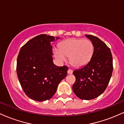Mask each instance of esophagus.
<instances>
[{
    "mask_svg": "<svg viewBox=\"0 0 124 124\" xmlns=\"http://www.w3.org/2000/svg\"><path fill=\"white\" fill-rule=\"evenodd\" d=\"M73 73V70H72V69H69L68 70V74H69V75H71V74H72Z\"/></svg>",
    "mask_w": 124,
    "mask_h": 124,
    "instance_id": "34e87169",
    "label": "esophagus"
}]
</instances>
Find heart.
<instances>
[{"label":"heart","instance_id":"1","mask_svg":"<svg viewBox=\"0 0 124 124\" xmlns=\"http://www.w3.org/2000/svg\"><path fill=\"white\" fill-rule=\"evenodd\" d=\"M94 52L93 44L89 39L69 38L59 44V49L54 51V55L58 60L64 61L69 57L72 66L80 68L89 62Z\"/></svg>","mask_w":124,"mask_h":124}]
</instances>
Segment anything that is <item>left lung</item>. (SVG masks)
<instances>
[{"label":"left lung","mask_w":124,"mask_h":124,"mask_svg":"<svg viewBox=\"0 0 124 124\" xmlns=\"http://www.w3.org/2000/svg\"><path fill=\"white\" fill-rule=\"evenodd\" d=\"M92 41L94 52L92 59L86 65L74 70L76 82L73 91L82 100L94 99L106 89L111 77L113 65L110 49L97 37L86 35Z\"/></svg>","instance_id":"obj_1"}]
</instances>
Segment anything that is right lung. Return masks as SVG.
<instances>
[{
  "mask_svg": "<svg viewBox=\"0 0 124 124\" xmlns=\"http://www.w3.org/2000/svg\"><path fill=\"white\" fill-rule=\"evenodd\" d=\"M59 38L46 34L37 35L20 50L17 59L18 79L25 94L34 100L51 99L59 83L67 76L68 67L57 66L53 63L51 43Z\"/></svg>",
  "mask_w": 124,
  "mask_h": 124,
  "instance_id": "add662e5",
  "label": "right lung"
}]
</instances>
